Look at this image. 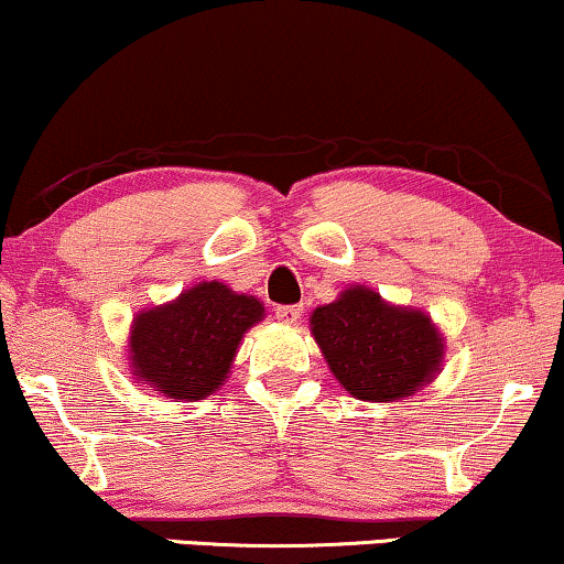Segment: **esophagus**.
Instances as JSON below:
<instances>
[{
	"mask_svg": "<svg viewBox=\"0 0 564 564\" xmlns=\"http://www.w3.org/2000/svg\"><path fill=\"white\" fill-rule=\"evenodd\" d=\"M300 315H303V307L300 305H280L276 307V321L288 323V326H295L300 321Z\"/></svg>",
	"mask_w": 564,
	"mask_h": 564,
	"instance_id": "1",
	"label": "esophagus"
}]
</instances>
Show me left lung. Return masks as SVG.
Segmentation results:
<instances>
[{"label": "left lung", "mask_w": 564, "mask_h": 564, "mask_svg": "<svg viewBox=\"0 0 564 564\" xmlns=\"http://www.w3.org/2000/svg\"><path fill=\"white\" fill-rule=\"evenodd\" d=\"M311 334L338 384L365 403H400L444 367L446 336L421 307L351 284L311 313Z\"/></svg>", "instance_id": "1"}]
</instances>
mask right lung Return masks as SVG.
Here are the masks:
<instances>
[{"label": "right lung", "instance_id": "1", "mask_svg": "<svg viewBox=\"0 0 564 564\" xmlns=\"http://www.w3.org/2000/svg\"><path fill=\"white\" fill-rule=\"evenodd\" d=\"M264 303L218 280L197 282L164 305L135 313L128 334L130 377L176 403H197L228 380L243 334Z\"/></svg>", "mask_w": 564, "mask_h": 564}]
</instances>
